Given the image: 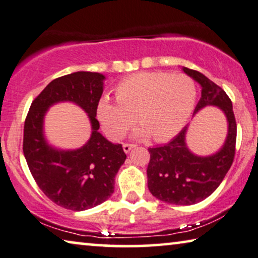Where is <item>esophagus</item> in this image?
Wrapping results in <instances>:
<instances>
[{"instance_id": "obj_1", "label": "esophagus", "mask_w": 258, "mask_h": 258, "mask_svg": "<svg viewBox=\"0 0 258 258\" xmlns=\"http://www.w3.org/2000/svg\"><path fill=\"white\" fill-rule=\"evenodd\" d=\"M122 148H124V152L125 153H130L131 149L134 148V145H132V144H124V145H122Z\"/></svg>"}]
</instances>
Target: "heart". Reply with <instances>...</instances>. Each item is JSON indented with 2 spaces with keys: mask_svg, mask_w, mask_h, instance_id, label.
I'll use <instances>...</instances> for the list:
<instances>
[{
  "mask_svg": "<svg viewBox=\"0 0 258 258\" xmlns=\"http://www.w3.org/2000/svg\"><path fill=\"white\" fill-rule=\"evenodd\" d=\"M118 103L103 97L97 117L107 136L121 139L134 124L138 139L152 136L155 141L175 137L189 120L197 101L194 80L184 74L142 72L128 76L116 87Z\"/></svg>",
  "mask_w": 258,
  "mask_h": 258,
  "instance_id": "b5f03b06",
  "label": "heart"
}]
</instances>
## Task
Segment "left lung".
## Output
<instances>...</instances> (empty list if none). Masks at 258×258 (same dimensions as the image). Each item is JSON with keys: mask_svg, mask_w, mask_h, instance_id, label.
<instances>
[{"mask_svg": "<svg viewBox=\"0 0 258 258\" xmlns=\"http://www.w3.org/2000/svg\"><path fill=\"white\" fill-rule=\"evenodd\" d=\"M185 74L202 86V97L195 112L213 105L224 111L228 121V134L220 151L210 156L190 152L184 127L169 144L148 148V189L154 197L175 205H192L209 197L220 185L235 155L236 120L227 94L202 73L183 67Z\"/></svg>", "mask_w": 258, "mask_h": 258, "instance_id": "obj_1", "label": "left lung"}]
</instances>
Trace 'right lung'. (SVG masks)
<instances>
[{
  "label": "right lung",
  "instance_id": "add662e5",
  "mask_svg": "<svg viewBox=\"0 0 258 258\" xmlns=\"http://www.w3.org/2000/svg\"><path fill=\"white\" fill-rule=\"evenodd\" d=\"M105 76L76 72L53 80L33 99L24 122L23 153L34 180L46 197L63 209L84 211L105 202L114 189V177L125 162L120 144L114 145L98 132L97 105ZM72 101L86 111L92 122L90 141L79 150L53 149L43 137L48 107Z\"/></svg>",
  "mask_w": 258,
  "mask_h": 258
}]
</instances>
